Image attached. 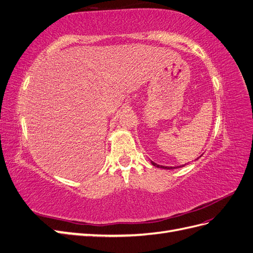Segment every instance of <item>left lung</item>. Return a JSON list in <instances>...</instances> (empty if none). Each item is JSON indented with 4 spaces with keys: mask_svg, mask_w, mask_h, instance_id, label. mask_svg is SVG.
<instances>
[{
    "mask_svg": "<svg viewBox=\"0 0 253 253\" xmlns=\"http://www.w3.org/2000/svg\"><path fill=\"white\" fill-rule=\"evenodd\" d=\"M202 156V155H201ZM200 156V157H201ZM198 157V158H200ZM198 158H196V160L198 159ZM151 164L154 166V167H156V168H159V169H165V170H173V169H177V168H181V167H185L186 165H182V166H179V167H165V166H160V165H157V164H155L154 162H152L151 160Z\"/></svg>",
    "mask_w": 253,
    "mask_h": 253,
    "instance_id": "left-lung-1",
    "label": "left lung"
}]
</instances>
